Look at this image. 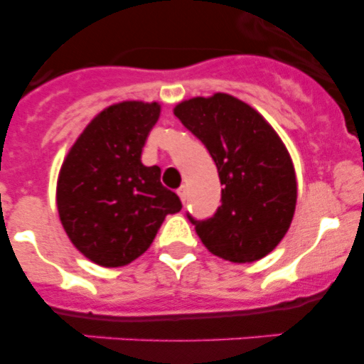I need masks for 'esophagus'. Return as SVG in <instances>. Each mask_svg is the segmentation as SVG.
Masks as SVG:
<instances>
[{"instance_id": "34e87169", "label": "esophagus", "mask_w": 364, "mask_h": 364, "mask_svg": "<svg viewBox=\"0 0 364 364\" xmlns=\"http://www.w3.org/2000/svg\"><path fill=\"white\" fill-rule=\"evenodd\" d=\"M176 193H178L180 200H182V202L188 200V188H186V186H182V188L176 189Z\"/></svg>"}]
</instances>
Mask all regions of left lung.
I'll list each match as a JSON object with an SVG mask.
<instances>
[{"label":"left lung","instance_id":"8db88e82","mask_svg":"<svg viewBox=\"0 0 364 364\" xmlns=\"http://www.w3.org/2000/svg\"><path fill=\"white\" fill-rule=\"evenodd\" d=\"M208 147L222 204L195 224L202 244L230 262H255L284 239L297 204V176L284 142L259 111L226 92L195 96L173 109Z\"/></svg>","mask_w":364,"mask_h":364}]
</instances>
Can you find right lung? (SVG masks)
Wrapping results in <instances>:
<instances>
[{
	"instance_id": "obj_1",
	"label": "right lung",
	"mask_w": 364,
	"mask_h": 364,
	"mask_svg": "<svg viewBox=\"0 0 364 364\" xmlns=\"http://www.w3.org/2000/svg\"><path fill=\"white\" fill-rule=\"evenodd\" d=\"M159 102L125 100L100 111L67 153L56 184L58 215L74 247L104 268L147 252L182 202L164 188L142 149L160 118Z\"/></svg>"
}]
</instances>
